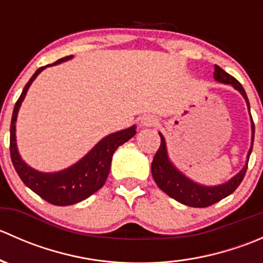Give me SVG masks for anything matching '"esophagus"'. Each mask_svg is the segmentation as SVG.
<instances>
[{
	"label": "esophagus",
	"mask_w": 263,
	"mask_h": 263,
	"mask_svg": "<svg viewBox=\"0 0 263 263\" xmlns=\"http://www.w3.org/2000/svg\"><path fill=\"white\" fill-rule=\"evenodd\" d=\"M141 124L144 127H154L158 124V118L155 116L151 115H145L141 118Z\"/></svg>",
	"instance_id": "obj_1"
}]
</instances>
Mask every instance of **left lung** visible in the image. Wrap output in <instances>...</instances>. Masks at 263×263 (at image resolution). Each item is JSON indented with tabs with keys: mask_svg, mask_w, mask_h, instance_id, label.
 <instances>
[{
	"mask_svg": "<svg viewBox=\"0 0 263 263\" xmlns=\"http://www.w3.org/2000/svg\"><path fill=\"white\" fill-rule=\"evenodd\" d=\"M214 79L216 81L222 82V84L232 85L235 90L240 92L243 95V98L246 99L247 107L248 110L251 112V108H249V102L247 94L243 89L242 84L237 80V79L233 78L232 75H229L228 72H225L221 67L215 65V71H214ZM252 144L251 148L248 151V155H247V163L243 166L242 171L237 174V176L233 177L232 179H229L228 182L222 183L219 185H202L198 184V183L191 181L188 177H185L184 174L181 173L176 166L173 165L171 160L168 158V151H166V145L165 140H164L163 135H160L161 144L159 150L156 151L155 156L153 159V163H151V174H153V178L155 181L158 187L160 188L163 192H165L166 195L171 196L172 198L177 200L178 202L183 203L185 206H191V208H208V206L214 205V203L219 202L222 198L228 197L229 195H232L235 190L238 188V185L240 184L246 176L247 172V165H248L249 155L252 153V147H253V140H254V123L253 119H252Z\"/></svg>",
	"mask_w": 263,
	"mask_h": 263,
	"instance_id": "1",
	"label": "left lung"
}]
</instances>
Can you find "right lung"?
Returning <instances> with one entry per match:
<instances>
[{"label":"right lung","mask_w":263,"mask_h":263,"mask_svg":"<svg viewBox=\"0 0 263 263\" xmlns=\"http://www.w3.org/2000/svg\"><path fill=\"white\" fill-rule=\"evenodd\" d=\"M70 58H72V55L61 58L52 65H47L35 71V73L25 85L20 98L15 104L11 118V127H10V154H11V160L15 171L17 172L24 184L28 185L33 192L41 196L47 202L55 206L73 205V203H78L85 198L90 197L92 193L100 190L104 185L108 174H109L110 163H112V156L118 146L132 139L136 134V126H132L129 128L108 135L104 139L100 140L81 160L71 165L70 168L55 172V173H42V172L35 171L21 159L16 146V134H15L16 126L15 123H16L17 112L20 109L24 98H25L26 91L31 82L35 80L36 76L44 68L65 62Z\"/></svg>","instance_id":"right-lung-1"}]
</instances>
